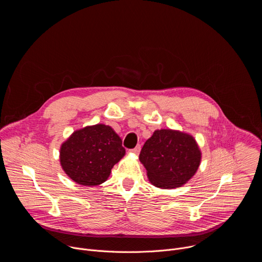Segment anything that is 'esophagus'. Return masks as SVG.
<instances>
[{
	"instance_id": "esophagus-1",
	"label": "esophagus",
	"mask_w": 262,
	"mask_h": 262,
	"mask_svg": "<svg viewBox=\"0 0 262 262\" xmlns=\"http://www.w3.org/2000/svg\"><path fill=\"white\" fill-rule=\"evenodd\" d=\"M140 150H141V145H137L135 148H133V149H130V152H133V154H135V155H139L140 154Z\"/></svg>"
}]
</instances>
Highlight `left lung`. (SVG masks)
Returning <instances> with one entry per match:
<instances>
[{
  "label": "left lung",
  "mask_w": 262,
  "mask_h": 262,
  "mask_svg": "<svg viewBox=\"0 0 262 262\" xmlns=\"http://www.w3.org/2000/svg\"><path fill=\"white\" fill-rule=\"evenodd\" d=\"M139 159L154 185L174 189L194 176L201 162V152L192 136L158 129L145 142Z\"/></svg>",
  "instance_id": "left-lung-1"
}]
</instances>
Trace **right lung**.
<instances>
[{"label": "right lung", "instance_id": "obj_1", "mask_svg": "<svg viewBox=\"0 0 262 262\" xmlns=\"http://www.w3.org/2000/svg\"><path fill=\"white\" fill-rule=\"evenodd\" d=\"M125 155L120 137L108 125L96 124L74 132L60 149L64 172L79 184L104 182Z\"/></svg>", "mask_w": 262, "mask_h": 262}]
</instances>
